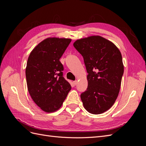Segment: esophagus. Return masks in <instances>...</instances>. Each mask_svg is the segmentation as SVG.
Masks as SVG:
<instances>
[{"instance_id":"1","label":"esophagus","mask_w":146,"mask_h":146,"mask_svg":"<svg viewBox=\"0 0 146 146\" xmlns=\"http://www.w3.org/2000/svg\"><path fill=\"white\" fill-rule=\"evenodd\" d=\"M73 83H74V85H77V80H75V81H74V82H73Z\"/></svg>"}]
</instances>
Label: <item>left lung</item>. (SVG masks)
I'll return each mask as SVG.
<instances>
[{
  "mask_svg": "<svg viewBox=\"0 0 146 146\" xmlns=\"http://www.w3.org/2000/svg\"><path fill=\"white\" fill-rule=\"evenodd\" d=\"M83 57L88 72V88L80 98L87 111L103 113L111 108L120 90L123 65L120 51L113 43L99 36L74 43Z\"/></svg>",
  "mask_w": 146,
  "mask_h": 146,
  "instance_id": "left-lung-1",
  "label": "left lung"
}]
</instances>
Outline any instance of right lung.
<instances>
[{"mask_svg":"<svg viewBox=\"0 0 146 146\" xmlns=\"http://www.w3.org/2000/svg\"><path fill=\"white\" fill-rule=\"evenodd\" d=\"M71 39L50 38L35 47L30 53L25 69L31 98L47 113L58 110L71 90L63 77L64 68L60 59Z\"/></svg>","mask_w":146,"mask_h":146,"instance_id":"obj_1","label":"right lung"}]
</instances>
